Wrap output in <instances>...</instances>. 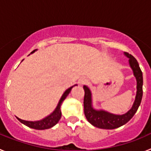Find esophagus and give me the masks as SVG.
<instances>
[{
	"label": "esophagus",
	"mask_w": 151,
	"mask_h": 151,
	"mask_svg": "<svg viewBox=\"0 0 151 151\" xmlns=\"http://www.w3.org/2000/svg\"><path fill=\"white\" fill-rule=\"evenodd\" d=\"M79 83L82 84V85H85V84L88 83V80L87 78H82V79L80 80Z\"/></svg>",
	"instance_id": "esophagus-1"
}]
</instances>
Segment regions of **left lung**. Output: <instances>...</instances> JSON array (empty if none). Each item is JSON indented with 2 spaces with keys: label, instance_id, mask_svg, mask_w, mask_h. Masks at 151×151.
<instances>
[{
  "label": "left lung",
  "instance_id": "left-lung-1",
  "mask_svg": "<svg viewBox=\"0 0 151 151\" xmlns=\"http://www.w3.org/2000/svg\"><path fill=\"white\" fill-rule=\"evenodd\" d=\"M129 59V66L132 69L137 81V92L135 100L130 110L122 115H116L105 110H95L92 106L91 92L86 85H84V113L87 120L97 128L104 129H114L127 123L135 114L140 106L143 95V76L137 60L129 53H124Z\"/></svg>",
  "mask_w": 151,
  "mask_h": 151
}]
</instances>
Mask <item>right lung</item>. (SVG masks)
<instances>
[{
  "label": "right lung",
  "instance_id": "right-lung-1",
  "mask_svg": "<svg viewBox=\"0 0 151 151\" xmlns=\"http://www.w3.org/2000/svg\"><path fill=\"white\" fill-rule=\"evenodd\" d=\"M35 50H33V51L32 52V54L34 53ZM75 85H73V86L70 87L69 88H68L66 91L64 92L63 94L62 97H61L59 103H58V104H57V107H56V109L54 110V111L52 113H50L49 116H47V117L44 118L43 119H41V120L39 121H34V122H32V121L23 120V119H21L17 117V119H18L20 122L23 123L24 125H26V126H28V127L32 128V129H38V130H43V129H47L53 127V126H54L57 122H59V120L61 118L60 106L61 104H62L63 101L66 99V97H67L68 94L70 93L72 88L74 87Z\"/></svg>",
  "mask_w": 151,
  "mask_h": 151
}]
</instances>
